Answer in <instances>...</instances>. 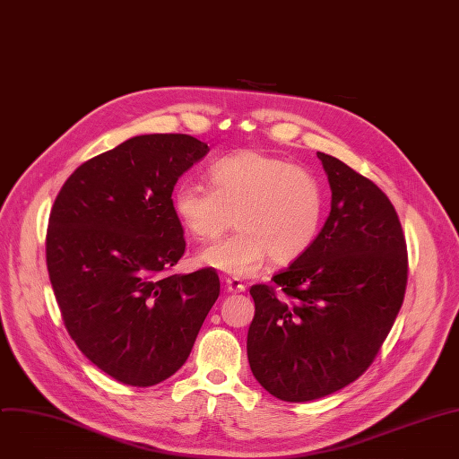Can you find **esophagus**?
<instances>
[{
	"label": "esophagus",
	"instance_id": "obj_1",
	"mask_svg": "<svg viewBox=\"0 0 459 459\" xmlns=\"http://www.w3.org/2000/svg\"><path fill=\"white\" fill-rule=\"evenodd\" d=\"M225 284H227V291H232V293H241V291L247 290V286L239 279H236V277H229L225 281Z\"/></svg>",
	"mask_w": 459,
	"mask_h": 459
}]
</instances>
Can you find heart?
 Here are the masks:
<instances>
[{"label":"heart","mask_w":459,"mask_h":459,"mask_svg":"<svg viewBox=\"0 0 459 459\" xmlns=\"http://www.w3.org/2000/svg\"><path fill=\"white\" fill-rule=\"evenodd\" d=\"M209 187L182 182L173 211L196 241L221 236L232 218L238 232L198 255L204 266L248 277L270 259L291 263L307 254L323 225L325 195L319 182L291 162L257 151H241L211 164Z\"/></svg>","instance_id":"heart-1"}]
</instances>
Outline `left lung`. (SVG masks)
<instances>
[{
  "mask_svg": "<svg viewBox=\"0 0 459 459\" xmlns=\"http://www.w3.org/2000/svg\"><path fill=\"white\" fill-rule=\"evenodd\" d=\"M332 211L314 247L273 282L254 284L247 355L255 380L284 402H310L357 380L402 308L407 248L389 198L366 177L317 152Z\"/></svg>",
  "mask_w": 459,
  "mask_h": 459,
  "instance_id": "8db88e82",
  "label": "left lung"
}]
</instances>
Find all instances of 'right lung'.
Listing matches in <instances>:
<instances>
[{"instance_id": "right-lung-1", "label": "right lung", "mask_w": 459, "mask_h": 459, "mask_svg": "<svg viewBox=\"0 0 459 459\" xmlns=\"http://www.w3.org/2000/svg\"><path fill=\"white\" fill-rule=\"evenodd\" d=\"M207 152L189 134L133 136L77 168L54 202L47 266L65 326L117 382L175 375L220 295L212 268L166 275L186 252L173 189Z\"/></svg>"}]
</instances>
